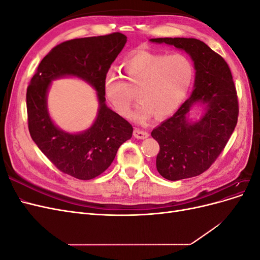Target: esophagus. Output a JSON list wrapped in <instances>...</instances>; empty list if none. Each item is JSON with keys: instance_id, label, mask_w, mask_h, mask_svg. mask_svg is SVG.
Instances as JSON below:
<instances>
[{"instance_id": "esophagus-1", "label": "esophagus", "mask_w": 260, "mask_h": 260, "mask_svg": "<svg viewBox=\"0 0 260 260\" xmlns=\"http://www.w3.org/2000/svg\"><path fill=\"white\" fill-rule=\"evenodd\" d=\"M133 136H135V138H137V139L144 140V139L148 138V132L140 130V129H136L135 131H133Z\"/></svg>"}]
</instances>
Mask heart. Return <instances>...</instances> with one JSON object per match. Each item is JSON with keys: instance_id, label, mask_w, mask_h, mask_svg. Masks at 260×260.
<instances>
[{"instance_id": "obj_1", "label": "heart", "mask_w": 260, "mask_h": 260, "mask_svg": "<svg viewBox=\"0 0 260 260\" xmlns=\"http://www.w3.org/2000/svg\"><path fill=\"white\" fill-rule=\"evenodd\" d=\"M125 82L113 73L104 80V91L116 111L129 116L138 101L141 104L135 113L137 119L144 121L155 116L165 119L183 103L192 85L194 67L182 54L165 55L140 50L121 64Z\"/></svg>"}]
</instances>
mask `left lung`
I'll list each match as a JSON object with an SVG mask.
<instances>
[{
    "mask_svg": "<svg viewBox=\"0 0 260 260\" xmlns=\"http://www.w3.org/2000/svg\"><path fill=\"white\" fill-rule=\"evenodd\" d=\"M183 50L194 61V90L167 120L152 131L159 144L156 168L170 181L196 177L206 171L223 151L238 122L239 102L226 61L207 44L193 38H157ZM196 104L204 106L199 121L188 116Z\"/></svg>",
    "mask_w": 260,
    "mask_h": 260,
    "instance_id": "left-lung-1",
    "label": "left lung"
}]
</instances>
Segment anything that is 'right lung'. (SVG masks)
I'll use <instances>...</instances> for the list:
<instances>
[{
  "label": "right lung",
  "mask_w": 260,
  "mask_h": 260,
  "mask_svg": "<svg viewBox=\"0 0 260 260\" xmlns=\"http://www.w3.org/2000/svg\"><path fill=\"white\" fill-rule=\"evenodd\" d=\"M127 42L120 32L74 39L55 46L41 60L27 89L30 136L41 152L66 175L80 180L100 176L111 166L118 148L131 139L132 125L105 104L104 80L113 61ZM77 76L97 91L96 121L79 134L61 131L50 119L47 91L50 82Z\"/></svg>",
  "instance_id": "obj_1"
}]
</instances>
